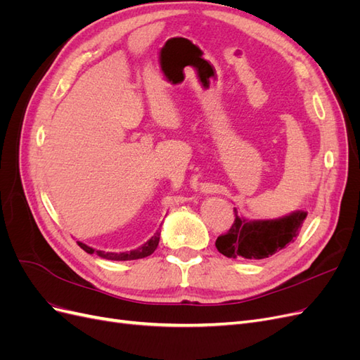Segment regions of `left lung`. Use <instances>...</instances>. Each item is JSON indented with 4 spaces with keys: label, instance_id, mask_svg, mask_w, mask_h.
Here are the masks:
<instances>
[{
    "label": "left lung",
    "instance_id": "1",
    "mask_svg": "<svg viewBox=\"0 0 360 360\" xmlns=\"http://www.w3.org/2000/svg\"><path fill=\"white\" fill-rule=\"evenodd\" d=\"M231 230L217 237L216 249L228 258L263 259L284 249L299 236L308 212L296 210L278 219H246L234 209Z\"/></svg>",
    "mask_w": 360,
    "mask_h": 360
}]
</instances>
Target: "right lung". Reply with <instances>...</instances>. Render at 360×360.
I'll return each mask as SVG.
<instances>
[{"mask_svg":"<svg viewBox=\"0 0 360 360\" xmlns=\"http://www.w3.org/2000/svg\"><path fill=\"white\" fill-rule=\"evenodd\" d=\"M159 238H160V230L156 231V234L147 240L144 245H141L136 249L132 250H126V252H105V250L101 249H94L91 246H86L82 242H78V245L85 250L86 254H96L99 255L101 258L105 259H111V261H130V259H139L151 255L156 250L158 245H159Z\"/></svg>","mask_w":360,"mask_h":360,"instance_id":"right-lung-1","label":"right lung"}]
</instances>
